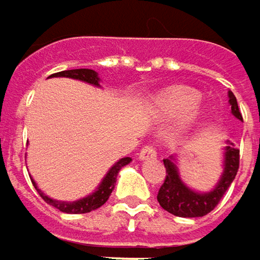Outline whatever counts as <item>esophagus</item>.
Wrapping results in <instances>:
<instances>
[{"mask_svg":"<svg viewBox=\"0 0 260 260\" xmlns=\"http://www.w3.org/2000/svg\"><path fill=\"white\" fill-rule=\"evenodd\" d=\"M138 158H140L141 161H146V159H155V158H156V150H155V147H153L152 144H146V146L141 149V152H140Z\"/></svg>","mask_w":260,"mask_h":260,"instance_id":"1","label":"esophagus"}]
</instances>
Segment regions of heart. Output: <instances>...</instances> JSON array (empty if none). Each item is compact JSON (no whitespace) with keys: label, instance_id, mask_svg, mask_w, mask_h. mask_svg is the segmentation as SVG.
Instances as JSON below:
<instances>
[{"label":"heart","instance_id":"1","mask_svg":"<svg viewBox=\"0 0 260 260\" xmlns=\"http://www.w3.org/2000/svg\"><path fill=\"white\" fill-rule=\"evenodd\" d=\"M196 102H197L196 91L186 87H172L158 98L156 105L159 111L166 116H176L185 111L183 116L188 120L196 113V108L192 107Z\"/></svg>","mask_w":260,"mask_h":260}]
</instances>
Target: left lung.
Returning a JSON list of instances; mask_svg holds the SVG:
<instances>
[{"instance_id":"obj_1","label":"left lung","mask_w":260,"mask_h":260,"mask_svg":"<svg viewBox=\"0 0 260 260\" xmlns=\"http://www.w3.org/2000/svg\"><path fill=\"white\" fill-rule=\"evenodd\" d=\"M229 102L232 105V114L239 120H242L236 98L232 91H229ZM164 167H166V179L156 196L159 205L176 217H183V218L203 217L209 214L220 203V200L229 189L231 183L234 182L239 169V150L235 147L234 143H231L226 147L223 176L218 185L211 192H205V194L191 191L181 181L172 156L169 159H164Z\"/></svg>"}]
</instances>
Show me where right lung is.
<instances>
[{
  "instance_id": "add662e5",
  "label": "right lung",
  "mask_w": 260,
  "mask_h": 260,
  "mask_svg": "<svg viewBox=\"0 0 260 260\" xmlns=\"http://www.w3.org/2000/svg\"><path fill=\"white\" fill-rule=\"evenodd\" d=\"M51 77H68V78H74V79H81V81H85V82H90L93 85H99V78H98V74L91 69H72V71H63V72H57V74H52ZM131 158L126 156V158H122L117 164H114L110 172L107 173V176L104 178L102 183L99 185V188L81 199V200H77V202H58V200H52L49 199L48 196H45L40 189L39 194L40 197L48 203V205H52L54 208L60 209L61 212H66V214H85V212H90V211H94L98 208H101L111 196L113 189H114V185H116V179H117V173L122 167H125L126 164H129ZM32 185H36L32 182ZM37 188V186H36Z\"/></svg>"
}]
</instances>
